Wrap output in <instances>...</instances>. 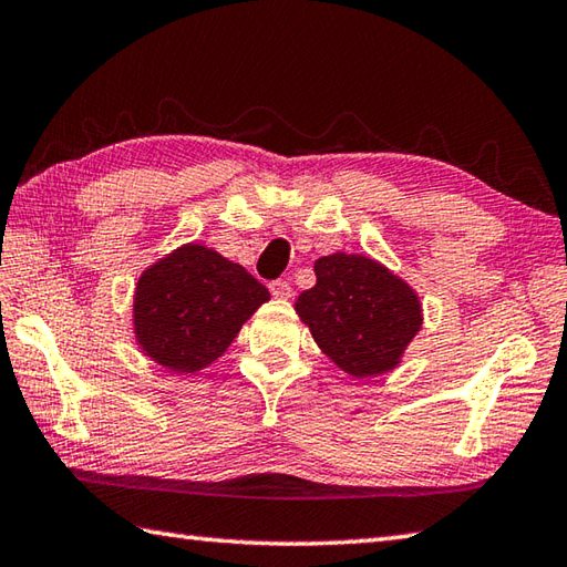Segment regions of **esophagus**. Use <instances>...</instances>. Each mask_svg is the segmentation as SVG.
I'll return each instance as SVG.
<instances>
[{"label": "esophagus", "mask_w": 567, "mask_h": 567, "mask_svg": "<svg viewBox=\"0 0 567 567\" xmlns=\"http://www.w3.org/2000/svg\"><path fill=\"white\" fill-rule=\"evenodd\" d=\"M270 292L277 297V299H290L295 292H292V285L287 280H275L270 282Z\"/></svg>", "instance_id": "esophagus-1"}]
</instances>
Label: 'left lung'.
I'll use <instances>...</instances> for the list:
<instances>
[{
  "mask_svg": "<svg viewBox=\"0 0 567 567\" xmlns=\"http://www.w3.org/2000/svg\"><path fill=\"white\" fill-rule=\"evenodd\" d=\"M317 285L295 312L321 353L351 379L401 365L423 329V302L403 277L361 252H331L315 262Z\"/></svg>",
  "mask_w": 567,
  "mask_h": 567,
  "instance_id": "left-lung-1",
  "label": "left lung"
}]
</instances>
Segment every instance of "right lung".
Returning a JSON list of instances; mask_svg holds the SVG:
<instances>
[{
  "label": "right lung",
  "instance_id": "obj_1",
  "mask_svg": "<svg viewBox=\"0 0 567 567\" xmlns=\"http://www.w3.org/2000/svg\"><path fill=\"white\" fill-rule=\"evenodd\" d=\"M268 299V287L243 265L204 243H184L137 277L132 334L150 361L194 375L224 357Z\"/></svg>",
  "mask_w": 567,
  "mask_h": 567
}]
</instances>
